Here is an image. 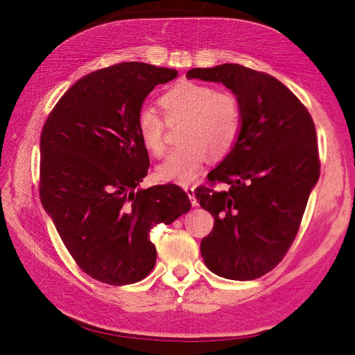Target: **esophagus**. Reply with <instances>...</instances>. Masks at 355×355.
Listing matches in <instances>:
<instances>
[{
    "label": "esophagus",
    "mask_w": 355,
    "mask_h": 355,
    "mask_svg": "<svg viewBox=\"0 0 355 355\" xmlns=\"http://www.w3.org/2000/svg\"><path fill=\"white\" fill-rule=\"evenodd\" d=\"M184 189H185V192L188 194V197H189V200H191V202H192V206H197V200H196V188H194V187H185Z\"/></svg>",
    "instance_id": "34e87169"
}]
</instances>
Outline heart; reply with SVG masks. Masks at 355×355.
<instances>
[{"label": "heart", "mask_w": 355, "mask_h": 355, "mask_svg": "<svg viewBox=\"0 0 355 355\" xmlns=\"http://www.w3.org/2000/svg\"><path fill=\"white\" fill-rule=\"evenodd\" d=\"M159 106L168 124L184 120L178 137L182 144L158 167L163 180L189 184L200 175L210 153L214 158L227 157L239 141L243 111L230 92L184 80L161 96ZM166 121L153 108H142L136 115L137 136L154 157L166 151Z\"/></svg>", "instance_id": "heart-1"}]
</instances>
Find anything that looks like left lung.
Instances as JSON below:
<instances>
[{"instance_id":"1","label":"left lung","mask_w":355,"mask_h":355,"mask_svg":"<svg viewBox=\"0 0 355 355\" xmlns=\"http://www.w3.org/2000/svg\"><path fill=\"white\" fill-rule=\"evenodd\" d=\"M187 78L222 83L240 102L237 144L196 189L214 218L201 240L209 270L230 280H254L283 261L295 241L320 176L315 125L296 96L272 75L223 63L194 68ZM218 184H227L218 190Z\"/></svg>"}]
</instances>
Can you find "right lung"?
<instances>
[{"mask_svg":"<svg viewBox=\"0 0 355 355\" xmlns=\"http://www.w3.org/2000/svg\"><path fill=\"white\" fill-rule=\"evenodd\" d=\"M178 71L124 62L78 80L49 114L40 139V198L81 271L111 286L141 282L157 261L151 230L189 210L175 184L135 188L149 157L136 115Z\"/></svg>","mask_w":355,"mask_h":355,"instance_id":"add662e5","label":"right lung"}]
</instances>
